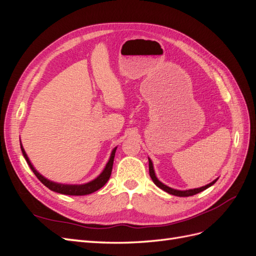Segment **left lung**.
I'll return each instance as SVG.
<instances>
[{
	"label": "left lung",
	"mask_w": 256,
	"mask_h": 256,
	"mask_svg": "<svg viewBox=\"0 0 256 256\" xmlns=\"http://www.w3.org/2000/svg\"><path fill=\"white\" fill-rule=\"evenodd\" d=\"M148 166H150V178L152 180L154 184H156L157 187H159L160 189H162L164 191L170 193V194L176 196H194V194H196V193H200V192H202V191L206 190L207 188L212 187V186L216 180H218V178H216V180H212V182H209L208 184L204 186V187H200V188L189 189V190H176V189H173V188H171V187H168L166 184H162V182L158 180L157 176H156V173H154L152 162V160H150V158H148Z\"/></svg>",
	"instance_id": "8db88e82"
}]
</instances>
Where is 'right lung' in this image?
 I'll return each mask as SVG.
<instances>
[{
  "label": "right lung",
  "mask_w": 256,
  "mask_h": 256,
  "mask_svg": "<svg viewBox=\"0 0 256 256\" xmlns=\"http://www.w3.org/2000/svg\"><path fill=\"white\" fill-rule=\"evenodd\" d=\"M20 143H21V141H20ZM20 146H21L23 157H24L26 161L28 162V166L30 168V170H32L33 173L36 175L38 180H40L46 186V187L49 188L50 190H52L54 192L60 193V194H66V196H86V194H90V193L99 190L100 188H102L106 184V182L109 180V178L111 176L115 152H116V148H118V147H114V148L112 150L109 161H108V164H106L104 168L102 170V172L100 173L95 178V180H90L86 184H60V182H52V180H48V178H46L44 176H42L34 168V166L32 164V162L30 161L24 148H23L22 144H20Z\"/></svg>",
  "instance_id": "add662e5"
}]
</instances>
